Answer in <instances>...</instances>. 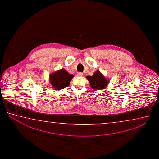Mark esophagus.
<instances>
[{"instance_id":"1","label":"esophagus","mask_w":159,"mask_h":159,"mask_svg":"<svg viewBox=\"0 0 159 159\" xmlns=\"http://www.w3.org/2000/svg\"><path fill=\"white\" fill-rule=\"evenodd\" d=\"M83 73L82 72H77V76H82L83 75Z\"/></svg>"}]
</instances>
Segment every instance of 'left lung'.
Listing matches in <instances>:
<instances>
[{
    "label": "left lung",
    "mask_w": 159,
    "mask_h": 159,
    "mask_svg": "<svg viewBox=\"0 0 159 159\" xmlns=\"http://www.w3.org/2000/svg\"><path fill=\"white\" fill-rule=\"evenodd\" d=\"M92 88L97 91L105 89L108 84V80L105 78L100 70H97L92 76H87Z\"/></svg>",
    "instance_id": "obj_1"
}]
</instances>
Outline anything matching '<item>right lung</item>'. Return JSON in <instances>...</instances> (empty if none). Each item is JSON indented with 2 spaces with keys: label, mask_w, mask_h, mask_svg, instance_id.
<instances>
[{
  "label": "right lung",
  "mask_w": 159,
  "mask_h": 159,
  "mask_svg": "<svg viewBox=\"0 0 159 159\" xmlns=\"http://www.w3.org/2000/svg\"><path fill=\"white\" fill-rule=\"evenodd\" d=\"M73 77V75L70 74L65 69L62 68L61 70L51 74L49 80L53 88L56 90H60L68 86Z\"/></svg>",
  "instance_id": "add662e5"
}]
</instances>
